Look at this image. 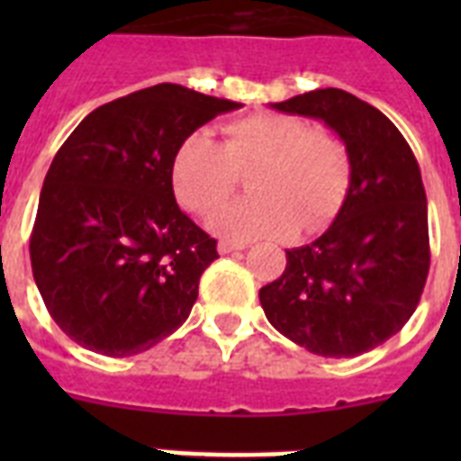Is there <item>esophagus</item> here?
Masks as SVG:
<instances>
[{
    "label": "esophagus",
    "instance_id": "34e87169",
    "mask_svg": "<svg viewBox=\"0 0 461 461\" xmlns=\"http://www.w3.org/2000/svg\"><path fill=\"white\" fill-rule=\"evenodd\" d=\"M246 246L244 244H237V241H227V239H222L220 244H217V251L222 253V256H227V253H237V251H244Z\"/></svg>",
    "mask_w": 461,
    "mask_h": 461
}]
</instances>
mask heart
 <instances>
[{
	"instance_id": "b5f03b06",
	"label": "heart",
	"mask_w": 461,
	"mask_h": 461,
	"mask_svg": "<svg viewBox=\"0 0 461 461\" xmlns=\"http://www.w3.org/2000/svg\"><path fill=\"white\" fill-rule=\"evenodd\" d=\"M217 143L195 131L181 140L172 159V184L191 212L208 217L249 179L251 198L212 220L231 239L287 237L318 231L335 217L349 186V150L330 129H311L303 119L260 112L222 129Z\"/></svg>"
}]
</instances>
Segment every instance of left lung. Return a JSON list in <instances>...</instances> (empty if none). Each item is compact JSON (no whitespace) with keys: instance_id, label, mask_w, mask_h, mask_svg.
I'll use <instances>...</instances> for the list:
<instances>
[{"instance_id":"8db88e82","label":"left lung","mask_w":461,"mask_h":461,"mask_svg":"<svg viewBox=\"0 0 461 461\" xmlns=\"http://www.w3.org/2000/svg\"><path fill=\"white\" fill-rule=\"evenodd\" d=\"M270 107L321 119L344 140L349 188L335 222L289 249L260 306L311 354L358 357L397 335L421 299L430 266L421 169L400 129L347 90L318 88Z\"/></svg>"}]
</instances>
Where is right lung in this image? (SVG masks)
I'll return each instance as SVG.
<instances>
[{
    "instance_id": "add662e5",
    "label": "right lung",
    "mask_w": 461,
    "mask_h": 461,
    "mask_svg": "<svg viewBox=\"0 0 461 461\" xmlns=\"http://www.w3.org/2000/svg\"><path fill=\"white\" fill-rule=\"evenodd\" d=\"M241 104L174 83L97 107L54 155L31 234L32 277L76 344L133 357L186 321L217 241L181 212L172 159Z\"/></svg>"
}]
</instances>
